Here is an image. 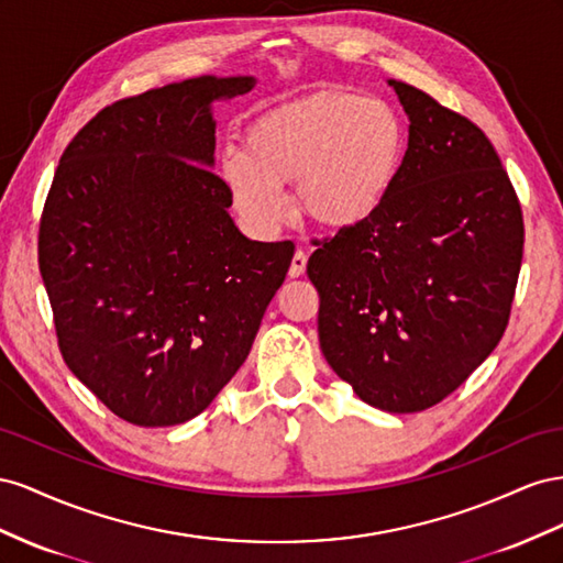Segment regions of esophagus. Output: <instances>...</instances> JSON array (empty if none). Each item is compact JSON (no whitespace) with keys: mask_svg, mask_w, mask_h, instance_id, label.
I'll list each match as a JSON object with an SVG mask.
<instances>
[{"mask_svg":"<svg viewBox=\"0 0 563 563\" xmlns=\"http://www.w3.org/2000/svg\"><path fill=\"white\" fill-rule=\"evenodd\" d=\"M303 271H307V252L297 250L292 256V264H290V278L303 276Z\"/></svg>","mask_w":563,"mask_h":563,"instance_id":"obj_1","label":"esophagus"}]
</instances>
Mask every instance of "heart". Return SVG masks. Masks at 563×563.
I'll return each instance as SVG.
<instances>
[{"mask_svg": "<svg viewBox=\"0 0 563 563\" xmlns=\"http://www.w3.org/2000/svg\"><path fill=\"white\" fill-rule=\"evenodd\" d=\"M408 130L379 96L325 89L276 106L219 155V176L247 227L268 235L285 214L283 186L325 229H351L389 198L406 165Z\"/></svg>", "mask_w": 563, "mask_h": 563, "instance_id": "b5f03b06", "label": "heart"}]
</instances>
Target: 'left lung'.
<instances>
[{
	"label": "left lung",
	"instance_id": "1",
	"mask_svg": "<svg viewBox=\"0 0 563 563\" xmlns=\"http://www.w3.org/2000/svg\"><path fill=\"white\" fill-rule=\"evenodd\" d=\"M387 82L410 120L404 172L371 219L311 254L307 273L332 371L367 406L420 412L503 340L523 219L488 136L429 93Z\"/></svg>",
	"mask_w": 563,
	"mask_h": 563
}]
</instances>
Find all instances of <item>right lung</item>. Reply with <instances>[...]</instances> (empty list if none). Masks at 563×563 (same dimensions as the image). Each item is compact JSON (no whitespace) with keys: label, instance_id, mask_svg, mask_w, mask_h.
<instances>
[{"label":"right lung","instance_id":"add662e5","mask_svg":"<svg viewBox=\"0 0 563 563\" xmlns=\"http://www.w3.org/2000/svg\"><path fill=\"white\" fill-rule=\"evenodd\" d=\"M252 75H202L103 108L60 155L40 273L63 361L122 420L200 415L245 363L295 245L238 231L214 169V103Z\"/></svg>","mask_w":563,"mask_h":563}]
</instances>
